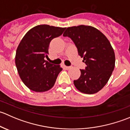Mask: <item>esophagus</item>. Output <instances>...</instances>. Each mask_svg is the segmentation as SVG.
Returning <instances> with one entry per match:
<instances>
[{
    "mask_svg": "<svg viewBox=\"0 0 130 130\" xmlns=\"http://www.w3.org/2000/svg\"><path fill=\"white\" fill-rule=\"evenodd\" d=\"M64 68H65V69H67V70H69V69H70V68H71V67H70V66H64Z\"/></svg>",
    "mask_w": 130,
    "mask_h": 130,
    "instance_id": "obj_1",
    "label": "esophagus"
}]
</instances>
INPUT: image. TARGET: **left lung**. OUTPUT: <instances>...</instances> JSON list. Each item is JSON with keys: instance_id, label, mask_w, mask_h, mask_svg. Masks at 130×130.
Wrapping results in <instances>:
<instances>
[{"instance_id": "1", "label": "left lung", "mask_w": 130, "mask_h": 130, "mask_svg": "<svg viewBox=\"0 0 130 130\" xmlns=\"http://www.w3.org/2000/svg\"><path fill=\"white\" fill-rule=\"evenodd\" d=\"M63 36L73 41L86 65L85 70H80L79 78L73 81L75 87L84 94L99 92L115 69V55L110 42L99 30L84 25L67 27Z\"/></svg>"}]
</instances>
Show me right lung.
Masks as SVG:
<instances>
[{"label": "right lung", "instance_id": "obj_1", "mask_svg": "<svg viewBox=\"0 0 130 130\" xmlns=\"http://www.w3.org/2000/svg\"><path fill=\"white\" fill-rule=\"evenodd\" d=\"M66 27L38 25L27 31L16 50L15 63L19 77L29 89L38 92H45L54 86L60 65L50 63L48 57L50 43L62 35Z\"/></svg>", "mask_w": 130, "mask_h": 130}]
</instances>
